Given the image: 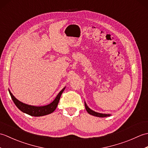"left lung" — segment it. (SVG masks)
<instances>
[{"mask_svg": "<svg viewBox=\"0 0 148 148\" xmlns=\"http://www.w3.org/2000/svg\"><path fill=\"white\" fill-rule=\"evenodd\" d=\"M84 106H85V108H86V111H87L88 112L89 114H91V115L97 116V117H102V118H103V117H108V116H111V114H102V113L97 112H95V111H93V110L90 109V108H88V106L86 105V102H84Z\"/></svg>", "mask_w": 148, "mask_h": 148, "instance_id": "8db88e82", "label": "left lung"}]
</instances>
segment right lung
Segmentation results:
<instances>
[{
  "label": "right lung",
  "instance_id": "right-lung-1",
  "mask_svg": "<svg viewBox=\"0 0 148 148\" xmlns=\"http://www.w3.org/2000/svg\"><path fill=\"white\" fill-rule=\"evenodd\" d=\"M65 88V87L64 88L59 92L57 96L56 97L55 100H53L51 103H50L48 105L44 106H34L26 104V103L21 102L20 100L16 99L15 97L12 95L11 92H10V90H9V92L11 97L12 101L14 102L15 105L16 106L17 108L20 109L21 111L32 116H42L51 114V113H52L55 111L56 107L58 106V103L59 102L62 93L64 91Z\"/></svg>",
  "mask_w": 148,
  "mask_h": 148
}]
</instances>
